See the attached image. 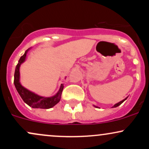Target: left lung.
Returning a JSON list of instances; mask_svg holds the SVG:
<instances>
[{"instance_id":"obj_1","label":"left lung","mask_w":149,"mask_h":149,"mask_svg":"<svg viewBox=\"0 0 149 149\" xmlns=\"http://www.w3.org/2000/svg\"><path fill=\"white\" fill-rule=\"evenodd\" d=\"M127 97H126V98H125V99H124V100H123L120 101V102H118V103L116 104H115V105H114V106H113V107L112 108H115V107H118V106H120V104H122V103H123V102H125V101L126 100H127ZM94 107H96V108H98V107H96V106H94Z\"/></svg>"}]
</instances>
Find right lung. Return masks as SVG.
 I'll use <instances>...</instances> for the list:
<instances>
[{
  "mask_svg": "<svg viewBox=\"0 0 149 149\" xmlns=\"http://www.w3.org/2000/svg\"><path fill=\"white\" fill-rule=\"evenodd\" d=\"M29 50V49H26L24 55H22L20 57L19 60L18 61V64L17 65L16 68H15L14 76L15 86L24 102L26 104H28L29 107L34 108V109H50V108L55 106L60 101L61 92H62L63 88H64V85L61 84L57 93L51 97H40L24 88L20 84L19 82V67L22 63L25 61L26 57V54Z\"/></svg>",
  "mask_w": 149,
  "mask_h": 149,
  "instance_id": "add662e5",
  "label": "right lung"
}]
</instances>
